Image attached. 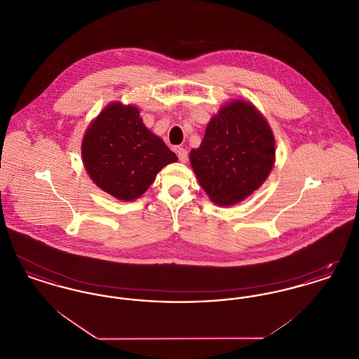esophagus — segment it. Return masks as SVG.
<instances>
[{
    "mask_svg": "<svg viewBox=\"0 0 359 359\" xmlns=\"http://www.w3.org/2000/svg\"><path fill=\"white\" fill-rule=\"evenodd\" d=\"M176 154H177V157H179V160H180L182 163H187L188 154L187 151H186L184 148H177V149H176Z\"/></svg>",
    "mask_w": 359,
    "mask_h": 359,
    "instance_id": "obj_1",
    "label": "esophagus"
}]
</instances>
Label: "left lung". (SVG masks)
I'll use <instances>...</instances> for the list:
<instances>
[{
	"mask_svg": "<svg viewBox=\"0 0 359 359\" xmlns=\"http://www.w3.org/2000/svg\"><path fill=\"white\" fill-rule=\"evenodd\" d=\"M276 160V141L253 103L233 100L211 117L201 147L189 152L191 167L208 198L237 205L264 184Z\"/></svg>",
	"mask_w": 359,
	"mask_h": 359,
	"instance_id": "obj_1",
	"label": "left lung"
}]
</instances>
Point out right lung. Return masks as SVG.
I'll list each match as a JSON object with an SVG mask.
<instances>
[{
    "mask_svg": "<svg viewBox=\"0 0 359 359\" xmlns=\"http://www.w3.org/2000/svg\"><path fill=\"white\" fill-rule=\"evenodd\" d=\"M82 160L98 187L118 201L132 202L177 157L144 125L138 107L111 102L86 129Z\"/></svg>",
    "mask_w": 359,
    "mask_h": 359,
    "instance_id": "right-lung-1",
    "label": "right lung"
}]
</instances>
